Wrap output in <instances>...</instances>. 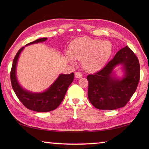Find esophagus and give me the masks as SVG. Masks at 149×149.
Instances as JSON below:
<instances>
[{
  "mask_svg": "<svg viewBox=\"0 0 149 149\" xmlns=\"http://www.w3.org/2000/svg\"><path fill=\"white\" fill-rule=\"evenodd\" d=\"M75 77H76L77 78H79L80 79L82 77H83V74H82V73L80 72H76L75 73Z\"/></svg>",
  "mask_w": 149,
  "mask_h": 149,
  "instance_id": "esophagus-1",
  "label": "esophagus"
}]
</instances>
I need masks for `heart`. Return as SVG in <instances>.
<instances>
[{"label": "heart", "mask_w": 149, "mask_h": 149, "mask_svg": "<svg viewBox=\"0 0 149 149\" xmlns=\"http://www.w3.org/2000/svg\"><path fill=\"white\" fill-rule=\"evenodd\" d=\"M111 52L112 46L109 42L83 37L72 43L66 59L72 63H74V59L83 60L86 70L96 72L106 64Z\"/></svg>", "instance_id": "heart-1"}]
</instances>
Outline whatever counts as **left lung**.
<instances>
[{"label":"left lung","instance_id":"obj_1","mask_svg":"<svg viewBox=\"0 0 149 149\" xmlns=\"http://www.w3.org/2000/svg\"><path fill=\"white\" fill-rule=\"evenodd\" d=\"M122 64L125 77L118 80L113 77V69ZM140 63L133 51L126 46L100 71L87 76L88 96L96 108L113 110L124 107L136 90L140 80Z\"/></svg>","mask_w":149,"mask_h":149}]
</instances>
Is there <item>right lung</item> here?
I'll list each match as a JSON object with an SVG mask.
<instances>
[{"mask_svg": "<svg viewBox=\"0 0 149 149\" xmlns=\"http://www.w3.org/2000/svg\"><path fill=\"white\" fill-rule=\"evenodd\" d=\"M47 39V38L38 39L27 43L26 46L45 42ZM24 47H22L18 50L13 62L10 72L13 89L18 99L27 109L37 112H48L54 110L61 103L68 86L74 81V73H71L70 74H60L54 83L44 92L33 93L24 90L18 83L16 75V68L18 57Z\"/></svg>", "mask_w": 149, "mask_h": 149, "instance_id": "right-lung-1", "label": "right lung"}]
</instances>
